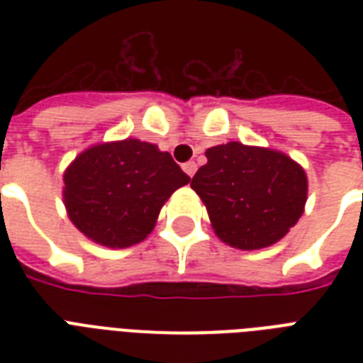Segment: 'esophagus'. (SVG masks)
Here are the masks:
<instances>
[{
  "mask_svg": "<svg viewBox=\"0 0 363 363\" xmlns=\"http://www.w3.org/2000/svg\"><path fill=\"white\" fill-rule=\"evenodd\" d=\"M182 169H184V173H186V175L192 179L194 173L198 171V164H196V162H186V164L182 165Z\"/></svg>",
  "mask_w": 363,
  "mask_h": 363,
  "instance_id": "1",
  "label": "esophagus"
}]
</instances>
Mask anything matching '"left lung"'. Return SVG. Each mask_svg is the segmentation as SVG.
<instances>
[{"label":"left lung","mask_w":363,"mask_h":363,"mask_svg":"<svg viewBox=\"0 0 363 363\" xmlns=\"http://www.w3.org/2000/svg\"><path fill=\"white\" fill-rule=\"evenodd\" d=\"M190 186L216 235L242 250L269 247L303 215L307 177L286 154L228 143L209 148Z\"/></svg>","instance_id":"obj_1"}]
</instances>
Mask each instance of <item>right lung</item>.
I'll return each mask as SVG.
<instances>
[{
	"mask_svg": "<svg viewBox=\"0 0 363 363\" xmlns=\"http://www.w3.org/2000/svg\"><path fill=\"white\" fill-rule=\"evenodd\" d=\"M64 182L71 222L99 245L124 248L152 232L165 199L190 177L156 145L124 139L84 150Z\"/></svg>",
	"mask_w": 363,
	"mask_h": 363,
	"instance_id": "1",
	"label": "right lung"
}]
</instances>
